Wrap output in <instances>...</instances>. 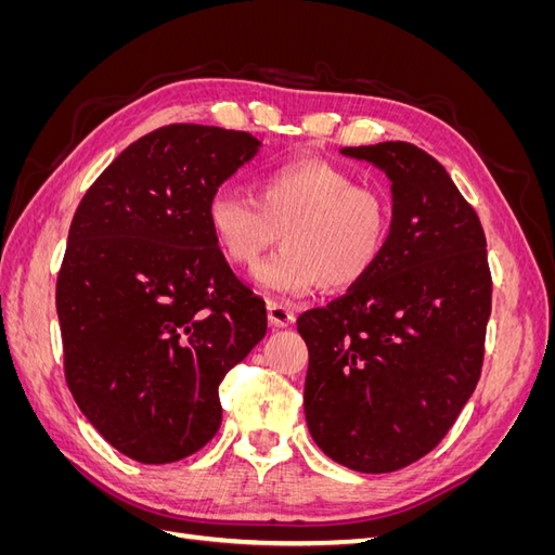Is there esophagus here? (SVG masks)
Wrapping results in <instances>:
<instances>
[{
  "label": "esophagus",
  "mask_w": 555,
  "mask_h": 555,
  "mask_svg": "<svg viewBox=\"0 0 555 555\" xmlns=\"http://www.w3.org/2000/svg\"><path fill=\"white\" fill-rule=\"evenodd\" d=\"M268 322H271L273 328H287L296 322V312L287 304L271 300V304H268Z\"/></svg>",
  "instance_id": "obj_1"
}]
</instances>
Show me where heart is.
<instances>
[{
  "label": "heart",
  "instance_id": "obj_1",
  "mask_svg": "<svg viewBox=\"0 0 555 555\" xmlns=\"http://www.w3.org/2000/svg\"><path fill=\"white\" fill-rule=\"evenodd\" d=\"M206 220L215 245L233 266L257 263L282 231V249L261 261L251 280L278 294L304 296L357 287L373 273L391 233L389 201L354 184L324 159H292L255 182V198L220 190Z\"/></svg>",
  "mask_w": 555,
  "mask_h": 555
}]
</instances>
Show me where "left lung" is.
Masks as SVG:
<instances>
[{
	"label": "left lung",
	"instance_id": "1",
	"mask_svg": "<svg viewBox=\"0 0 555 555\" xmlns=\"http://www.w3.org/2000/svg\"><path fill=\"white\" fill-rule=\"evenodd\" d=\"M391 182V233L373 273L298 317L310 351L306 422L328 459L393 473L438 447L473 396L491 317L477 212L412 143L343 147Z\"/></svg>",
	"mask_w": 555,
	"mask_h": 555
}]
</instances>
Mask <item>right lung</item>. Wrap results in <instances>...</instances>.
<instances>
[{"label": "right lung", "instance_id": "1", "mask_svg": "<svg viewBox=\"0 0 555 555\" xmlns=\"http://www.w3.org/2000/svg\"><path fill=\"white\" fill-rule=\"evenodd\" d=\"M261 141L169 125L131 143L82 196L57 275L66 384L125 456L176 463L222 424L220 382L266 335V304L233 275L208 198Z\"/></svg>", "mask_w": 555, "mask_h": 555}]
</instances>
